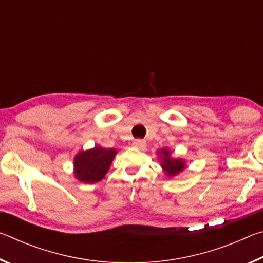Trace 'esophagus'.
<instances>
[{
    "instance_id": "obj_1",
    "label": "esophagus",
    "mask_w": 263,
    "mask_h": 263,
    "mask_svg": "<svg viewBox=\"0 0 263 263\" xmlns=\"http://www.w3.org/2000/svg\"><path fill=\"white\" fill-rule=\"evenodd\" d=\"M132 146L135 148H138V149H142L146 147V141L142 140V139H137L132 142Z\"/></svg>"
}]
</instances>
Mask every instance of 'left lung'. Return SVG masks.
I'll list each match as a JSON object with an SVG mask.
<instances>
[{"instance_id":"obj_1","label":"left lung","mask_w":263,"mask_h":263,"mask_svg":"<svg viewBox=\"0 0 263 263\" xmlns=\"http://www.w3.org/2000/svg\"><path fill=\"white\" fill-rule=\"evenodd\" d=\"M172 151L169 148H161L157 151L160 166L168 179H173L184 171L186 168V162L182 158L172 157Z\"/></svg>"}]
</instances>
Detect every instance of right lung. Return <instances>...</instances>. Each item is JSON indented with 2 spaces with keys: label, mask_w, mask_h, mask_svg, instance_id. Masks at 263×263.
<instances>
[{
  "label": "right lung",
  "mask_w": 263,
  "mask_h": 263,
  "mask_svg": "<svg viewBox=\"0 0 263 263\" xmlns=\"http://www.w3.org/2000/svg\"><path fill=\"white\" fill-rule=\"evenodd\" d=\"M117 154L115 148L95 147L80 151L74 157V177L82 183H95L101 181L109 172L112 160Z\"/></svg>",
  "instance_id": "obj_1"
}]
</instances>
